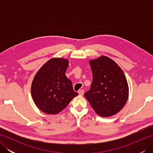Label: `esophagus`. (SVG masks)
<instances>
[{"label": "esophagus", "instance_id": "34e87169", "mask_svg": "<svg viewBox=\"0 0 153 153\" xmlns=\"http://www.w3.org/2000/svg\"><path fill=\"white\" fill-rule=\"evenodd\" d=\"M78 93H79V95H81V96H82V95H83V93H84V91H83V89H81V90H79V91H78Z\"/></svg>", "mask_w": 153, "mask_h": 153}]
</instances>
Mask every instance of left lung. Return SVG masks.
Returning <instances> with one entry per match:
<instances>
[{
	"instance_id": "left-lung-1",
	"label": "left lung",
	"mask_w": 153,
	"mask_h": 153,
	"mask_svg": "<svg viewBox=\"0 0 153 153\" xmlns=\"http://www.w3.org/2000/svg\"><path fill=\"white\" fill-rule=\"evenodd\" d=\"M93 74L90 89L84 94L97 114L108 117L118 112L128 98V85L118 65L106 56L89 62Z\"/></svg>"
}]
</instances>
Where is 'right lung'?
Segmentation results:
<instances>
[{
	"label": "right lung",
	"instance_id": "1",
	"mask_svg": "<svg viewBox=\"0 0 153 153\" xmlns=\"http://www.w3.org/2000/svg\"><path fill=\"white\" fill-rule=\"evenodd\" d=\"M68 66L66 59L52 58L34 77L31 85L32 98L38 108L45 113H59L78 95L65 74Z\"/></svg>",
	"mask_w": 153,
	"mask_h": 153
}]
</instances>
